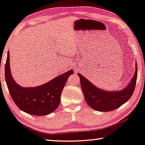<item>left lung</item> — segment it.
<instances>
[{
    "instance_id": "8db88e82",
    "label": "left lung",
    "mask_w": 145,
    "mask_h": 145,
    "mask_svg": "<svg viewBox=\"0 0 145 145\" xmlns=\"http://www.w3.org/2000/svg\"><path fill=\"white\" fill-rule=\"evenodd\" d=\"M135 72L128 85L120 90H105L97 87L81 73H77L80 78L81 89L86 102L90 108L96 111L108 112L113 111L124 104L132 96L137 81V65L135 62Z\"/></svg>"
}]
</instances>
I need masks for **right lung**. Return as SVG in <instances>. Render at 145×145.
Instances as JSON below:
<instances>
[{
  "label": "right lung",
  "mask_w": 145,
  "mask_h": 145,
  "mask_svg": "<svg viewBox=\"0 0 145 145\" xmlns=\"http://www.w3.org/2000/svg\"><path fill=\"white\" fill-rule=\"evenodd\" d=\"M73 73V70H70L42 85L23 87L13 78L10 70V53H8L5 79L11 97L21 111L32 115H47L57 109L64 85Z\"/></svg>",
  "instance_id": "add662e5"
}]
</instances>
